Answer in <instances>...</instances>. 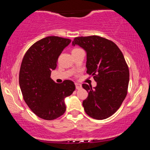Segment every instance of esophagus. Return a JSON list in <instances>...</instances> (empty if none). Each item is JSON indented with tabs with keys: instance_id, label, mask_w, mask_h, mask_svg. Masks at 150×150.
Listing matches in <instances>:
<instances>
[{
	"instance_id": "esophagus-1",
	"label": "esophagus",
	"mask_w": 150,
	"mask_h": 150,
	"mask_svg": "<svg viewBox=\"0 0 150 150\" xmlns=\"http://www.w3.org/2000/svg\"><path fill=\"white\" fill-rule=\"evenodd\" d=\"M75 87H76L77 89H80L82 88V85H80V84H78V83H75Z\"/></svg>"
}]
</instances>
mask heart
I'll use <instances>...</instances> for the list:
<instances>
[{"label":"heart","mask_w":150,"mask_h":150,"mask_svg":"<svg viewBox=\"0 0 150 150\" xmlns=\"http://www.w3.org/2000/svg\"><path fill=\"white\" fill-rule=\"evenodd\" d=\"M77 49H74L73 51H75V50H77Z\"/></svg>","instance_id":"b5f03b06"}]
</instances>
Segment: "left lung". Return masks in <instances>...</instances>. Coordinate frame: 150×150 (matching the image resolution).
<instances>
[{
    "mask_svg": "<svg viewBox=\"0 0 150 150\" xmlns=\"http://www.w3.org/2000/svg\"><path fill=\"white\" fill-rule=\"evenodd\" d=\"M73 46H80L87 53V73L97 86L83 84L88 97L82 102L88 116L103 120L114 113L127 95L129 70L124 56L115 43L98 36L76 37Z\"/></svg>",
    "mask_w": 150,
    "mask_h": 150,
    "instance_id": "1",
    "label": "left lung"
}]
</instances>
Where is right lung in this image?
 <instances>
[{
    "mask_svg": "<svg viewBox=\"0 0 150 150\" xmlns=\"http://www.w3.org/2000/svg\"><path fill=\"white\" fill-rule=\"evenodd\" d=\"M71 40L47 37L38 41L25 53L20 67L19 84L24 100L33 112L44 120L58 118L66 110L65 99L75 89L73 81L58 84L51 78L58 56Z\"/></svg>",
    "mask_w": 150,
    "mask_h": 150,
    "instance_id": "right-lung-1",
    "label": "right lung"
}]
</instances>
